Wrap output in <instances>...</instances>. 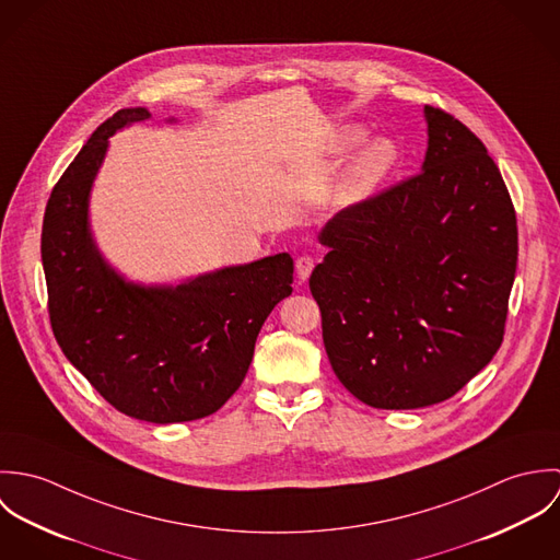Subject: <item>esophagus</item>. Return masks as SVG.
<instances>
[{
  "instance_id": "esophagus-1",
  "label": "esophagus",
  "mask_w": 560,
  "mask_h": 560,
  "mask_svg": "<svg viewBox=\"0 0 560 560\" xmlns=\"http://www.w3.org/2000/svg\"><path fill=\"white\" fill-rule=\"evenodd\" d=\"M313 269H315V258H313V256L304 254V256H300V258L295 260V271H298V278H300L302 282L311 278Z\"/></svg>"
}]
</instances>
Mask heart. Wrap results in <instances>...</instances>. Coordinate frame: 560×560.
Here are the masks:
<instances>
[{
    "instance_id": "obj_1",
    "label": "heart",
    "mask_w": 560,
    "mask_h": 560,
    "mask_svg": "<svg viewBox=\"0 0 560 560\" xmlns=\"http://www.w3.org/2000/svg\"><path fill=\"white\" fill-rule=\"evenodd\" d=\"M366 138V129L360 125H347L342 127L334 140H331V158L342 160L353 149H358ZM399 151L393 140L388 138H373L369 140L342 170L336 189L331 194V202L338 209L355 207L364 200H369L377 187L386 180V176L397 165Z\"/></svg>"
}]
</instances>
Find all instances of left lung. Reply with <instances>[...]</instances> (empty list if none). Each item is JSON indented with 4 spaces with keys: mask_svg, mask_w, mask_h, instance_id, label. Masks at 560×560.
<instances>
[{
    "mask_svg": "<svg viewBox=\"0 0 560 560\" xmlns=\"http://www.w3.org/2000/svg\"><path fill=\"white\" fill-rule=\"evenodd\" d=\"M420 174L336 213L311 276L340 384L377 409L451 399L495 355L517 267L498 165L451 114L424 105Z\"/></svg>",
    "mask_w": 560,
    "mask_h": 560,
    "instance_id": "1",
    "label": "left lung"
}]
</instances>
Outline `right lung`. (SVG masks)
<instances>
[{"instance_id":"right-lung-1","label":"right lung","mask_w":560,"mask_h":560,"mask_svg":"<svg viewBox=\"0 0 560 560\" xmlns=\"http://www.w3.org/2000/svg\"><path fill=\"white\" fill-rule=\"evenodd\" d=\"M149 118L147 107H127L90 136L51 191L40 252L51 327L69 362L118 411L172 424L235 395L262 323L293 291V258L282 252L178 284L133 282L112 267L90 229L92 185L109 138Z\"/></svg>"}]
</instances>
